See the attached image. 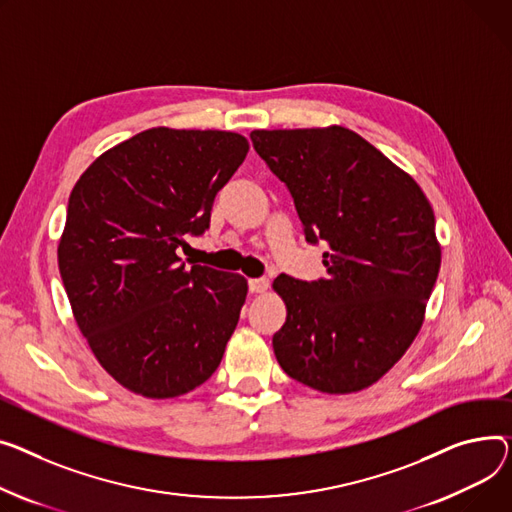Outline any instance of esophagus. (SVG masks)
<instances>
[{"instance_id": "esophagus-1", "label": "esophagus", "mask_w": 512, "mask_h": 512, "mask_svg": "<svg viewBox=\"0 0 512 512\" xmlns=\"http://www.w3.org/2000/svg\"><path fill=\"white\" fill-rule=\"evenodd\" d=\"M269 288V280L267 278H253V280H249V290L253 292V294H261V292H265Z\"/></svg>"}]
</instances>
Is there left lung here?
<instances>
[{"mask_svg":"<svg viewBox=\"0 0 512 512\" xmlns=\"http://www.w3.org/2000/svg\"><path fill=\"white\" fill-rule=\"evenodd\" d=\"M251 142L288 187L306 243L329 247L327 278L274 280L288 311L271 342L280 366L331 395L377 383L412 346L438 278L426 195L346 127L257 129Z\"/></svg>","mask_w":512,"mask_h":512,"instance_id":"obj_1","label":"left lung"}]
</instances>
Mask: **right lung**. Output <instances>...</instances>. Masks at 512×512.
Instances as JSON below:
<instances>
[{
    "instance_id": "1",
    "label": "right lung",
    "mask_w": 512,
    "mask_h": 512,
    "mask_svg": "<svg viewBox=\"0 0 512 512\" xmlns=\"http://www.w3.org/2000/svg\"><path fill=\"white\" fill-rule=\"evenodd\" d=\"M247 152L232 131L154 127L98 156L72 189L59 274L96 360L133 393H189L224 356L247 280L187 269L177 249L210 228Z\"/></svg>"
}]
</instances>
